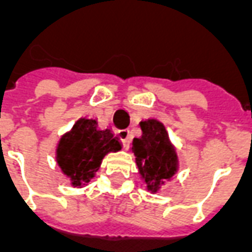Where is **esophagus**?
Returning a JSON list of instances; mask_svg holds the SVG:
<instances>
[{
    "mask_svg": "<svg viewBox=\"0 0 252 252\" xmlns=\"http://www.w3.org/2000/svg\"><path fill=\"white\" fill-rule=\"evenodd\" d=\"M117 135H119L121 143L124 146H128V143L131 142V133H129L128 129H120V131L117 132Z\"/></svg>",
    "mask_w": 252,
    "mask_h": 252,
    "instance_id": "esophagus-1",
    "label": "esophagus"
}]
</instances>
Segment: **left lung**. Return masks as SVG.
I'll return each mask as SVG.
<instances>
[{
	"mask_svg": "<svg viewBox=\"0 0 252 252\" xmlns=\"http://www.w3.org/2000/svg\"><path fill=\"white\" fill-rule=\"evenodd\" d=\"M140 128L142 136L133 139L131 150L147 190L158 193L167 181L173 180L180 160L163 123L148 119L140 121Z\"/></svg>",
	"mask_w": 252,
	"mask_h": 252,
	"instance_id": "left-lung-1",
	"label": "left lung"
}]
</instances>
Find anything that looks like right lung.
<instances>
[{
	"mask_svg": "<svg viewBox=\"0 0 252 252\" xmlns=\"http://www.w3.org/2000/svg\"><path fill=\"white\" fill-rule=\"evenodd\" d=\"M121 150L110 129H99L94 119L81 117L57 146V163L74 188L88 185L106 154Z\"/></svg>",
	"mask_w": 252,
	"mask_h": 252,
	"instance_id": "obj_1",
	"label": "right lung"
}]
</instances>
